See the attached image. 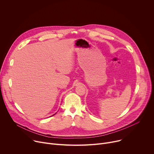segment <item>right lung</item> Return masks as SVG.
<instances>
[{
	"label": "right lung",
	"mask_w": 154,
	"mask_h": 154,
	"mask_svg": "<svg viewBox=\"0 0 154 154\" xmlns=\"http://www.w3.org/2000/svg\"><path fill=\"white\" fill-rule=\"evenodd\" d=\"M54 115H53V116H54Z\"/></svg>",
	"instance_id": "1"
}]
</instances>
